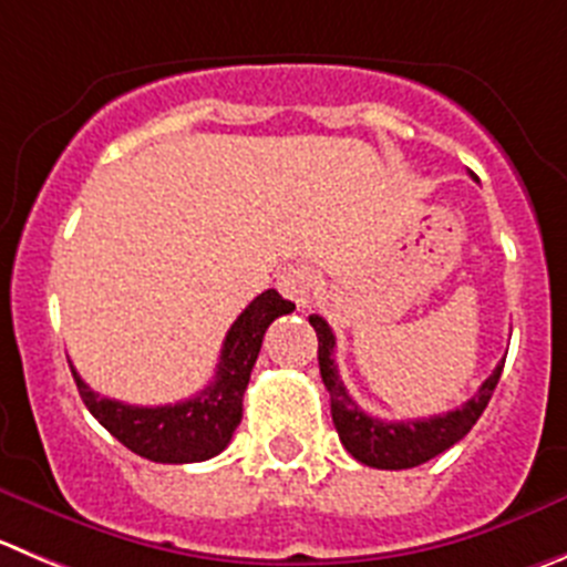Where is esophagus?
Instances as JSON below:
<instances>
[{"label": "esophagus", "instance_id": "obj_1", "mask_svg": "<svg viewBox=\"0 0 567 567\" xmlns=\"http://www.w3.org/2000/svg\"><path fill=\"white\" fill-rule=\"evenodd\" d=\"M278 289L287 295L289 300H295L298 306H306L309 303V292H311V267H306V264L300 261L280 267Z\"/></svg>", "mask_w": 567, "mask_h": 567}]
</instances>
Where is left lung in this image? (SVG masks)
Here are the masks:
<instances>
[{"mask_svg":"<svg viewBox=\"0 0 567 567\" xmlns=\"http://www.w3.org/2000/svg\"><path fill=\"white\" fill-rule=\"evenodd\" d=\"M309 322L317 331V359H320V375L331 395V417L339 431V440L353 460L361 465L379 467V471H406L423 462L434 460L436 454L449 451L476 425L482 412L493 398L495 384L501 379L504 361L493 370L487 381L478 386L476 395L460 409L423 420H379L361 412L359 403L348 395L342 379H339L337 361H333V331L320 315H311Z\"/></svg>","mask_w":567,"mask_h":567,"instance_id":"1","label":"left lung"}]
</instances>
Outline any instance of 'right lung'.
Here are the masks:
<instances>
[{
  "mask_svg": "<svg viewBox=\"0 0 567 567\" xmlns=\"http://www.w3.org/2000/svg\"><path fill=\"white\" fill-rule=\"evenodd\" d=\"M289 311H295V303L280 298L275 289L258 295L230 326L214 381L188 401L166 403V406H131V403L111 401L91 390L72 368L80 398L125 449L144 460L164 462V465L212 460L228 449L236 425L241 423V398L261 350L264 331L269 322Z\"/></svg>",
  "mask_w": 567,
  "mask_h": 567,
  "instance_id": "1",
  "label": "right lung"
}]
</instances>
